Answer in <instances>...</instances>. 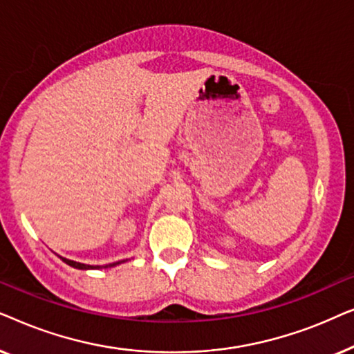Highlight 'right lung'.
I'll return each instance as SVG.
<instances>
[{
  "instance_id": "obj_1",
  "label": "right lung",
  "mask_w": 354,
  "mask_h": 354,
  "mask_svg": "<svg viewBox=\"0 0 354 354\" xmlns=\"http://www.w3.org/2000/svg\"><path fill=\"white\" fill-rule=\"evenodd\" d=\"M61 259L64 261L66 264H69V266H72V268H75V269H93V266H86V264H82V263H75V261H71V259H66V258H61ZM120 263H124V261H119V263H113V264H109V266H104V268H113V266H118ZM98 268H100V266H98Z\"/></svg>"
}]
</instances>
